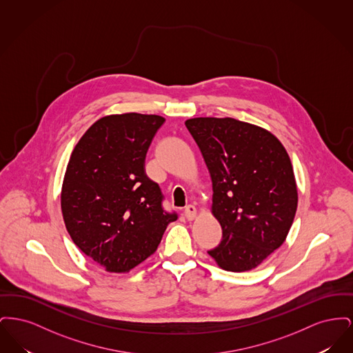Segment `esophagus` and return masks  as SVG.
Listing matches in <instances>:
<instances>
[{"label":"esophagus","mask_w":353,"mask_h":353,"mask_svg":"<svg viewBox=\"0 0 353 353\" xmlns=\"http://www.w3.org/2000/svg\"><path fill=\"white\" fill-rule=\"evenodd\" d=\"M196 214H197V212H196V208H194L193 205H188V206L185 208L184 216L185 219H188V221H192V219H196Z\"/></svg>","instance_id":"esophagus-1"}]
</instances>
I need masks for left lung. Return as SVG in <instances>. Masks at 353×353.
<instances>
[{
  "label": "left lung",
  "mask_w": 353,
  "mask_h": 353,
  "mask_svg": "<svg viewBox=\"0 0 353 353\" xmlns=\"http://www.w3.org/2000/svg\"><path fill=\"white\" fill-rule=\"evenodd\" d=\"M209 169L212 213L222 241L209 250L221 269L249 271L281 248L294 222L298 190L291 160L274 134L232 118L185 121Z\"/></svg>",
  "instance_id": "8db88e82"
}]
</instances>
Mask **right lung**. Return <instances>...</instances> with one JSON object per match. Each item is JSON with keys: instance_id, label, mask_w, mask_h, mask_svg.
<instances>
[{"instance_id": "right-lung-1", "label": "right lung", "mask_w": 353, "mask_h": 353, "mask_svg": "<svg viewBox=\"0 0 353 353\" xmlns=\"http://www.w3.org/2000/svg\"><path fill=\"white\" fill-rule=\"evenodd\" d=\"M165 119L123 114L95 121L71 153L61 206L68 234L110 272H127L156 252L168 223L145 156Z\"/></svg>"}]
</instances>
